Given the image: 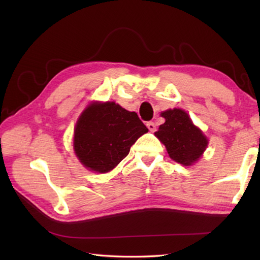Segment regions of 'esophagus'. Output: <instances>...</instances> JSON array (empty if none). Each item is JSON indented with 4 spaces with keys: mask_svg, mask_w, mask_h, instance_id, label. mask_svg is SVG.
<instances>
[{
    "mask_svg": "<svg viewBox=\"0 0 260 260\" xmlns=\"http://www.w3.org/2000/svg\"><path fill=\"white\" fill-rule=\"evenodd\" d=\"M147 128L150 129V132H155L156 131V125L153 123V121H148V123L146 124Z\"/></svg>",
    "mask_w": 260,
    "mask_h": 260,
    "instance_id": "34e87169",
    "label": "esophagus"
}]
</instances>
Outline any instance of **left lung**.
<instances>
[{
  "label": "left lung",
  "mask_w": 260,
  "mask_h": 260,
  "mask_svg": "<svg viewBox=\"0 0 260 260\" xmlns=\"http://www.w3.org/2000/svg\"><path fill=\"white\" fill-rule=\"evenodd\" d=\"M161 116L165 123L159 125L155 136L167 147L170 157L184 167L196 163L208 146L206 135L183 109H168Z\"/></svg>",
  "instance_id": "left-lung-1"
}]
</instances>
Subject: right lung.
Returning a JSON list of instances; mask_svg holds the SVG:
<instances>
[{
    "mask_svg": "<svg viewBox=\"0 0 260 260\" xmlns=\"http://www.w3.org/2000/svg\"><path fill=\"white\" fill-rule=\"evenodd\" d=\"M147 132L135 112L114 102H93L77 121L74 150L85 168L107 173L128 155L131 146Z\"/></svg>",
    "mask_w": 260,
    "mask_h": 260,
    "instance_id": "obj_1",
    "label": "right lung"
}]
</instances>
